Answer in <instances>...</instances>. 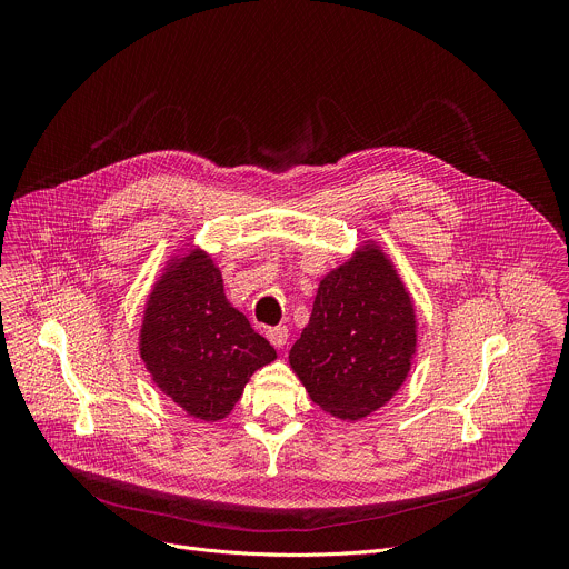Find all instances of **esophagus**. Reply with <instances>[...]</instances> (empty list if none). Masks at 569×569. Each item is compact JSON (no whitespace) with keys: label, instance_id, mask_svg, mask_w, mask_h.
I'll return each instance as SVG.
<instances>
[{"label":"esophagus","instance_id":"1","mask_svg":"<svg viewBox=\"0 0 569 569\" xmlns=\"http://www.w3.org/2000/svg\"><path fill=\"white\" fill-rule=\"evenodd\" d=\"M266 336H268V340H270V345H272L274 349H283L286 342H288V329H286V327H274V329H270Z\"/></svg>","mask_w":569,"mask_h":569}]
</instances>
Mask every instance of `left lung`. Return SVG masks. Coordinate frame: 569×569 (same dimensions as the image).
Segmentation results:
<instances>
[{
    "instance_id": "obj_1",
    "label": "left lung",
    "mask_w": 569,
    "mask_h": 569,
    "mask_svg": "<svg viewBox=\"0 0 569 569\" xmlns=\"http://www.w3.org/2000/svg\"><path fill=\"white\" fill-rule=\"evenodd\" d=\"M417 308L391 259L367 240L319 281L288 362L319 410L360 421L402 387L417 356Z\"/></svg>"
}]
</instances>
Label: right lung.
<instances>
[{
    "label": "right lung",
    "instance_id": "obj_1",
    "mask_svg": "<svg viewBox=\"0 0 569 569\" xmlns=\"http://www.w3.org/2000/svg\"><path fill=\"white\" fill-rule=\"evenodd\" d=\"M139 358L161 393L213 423L229 417L252 373L277 351L229 303L213 257L189 246L167 261L146 297Z\"/></svg>",
    "mask_w": 569,
    "mask_h": 569
}]
</instances>
